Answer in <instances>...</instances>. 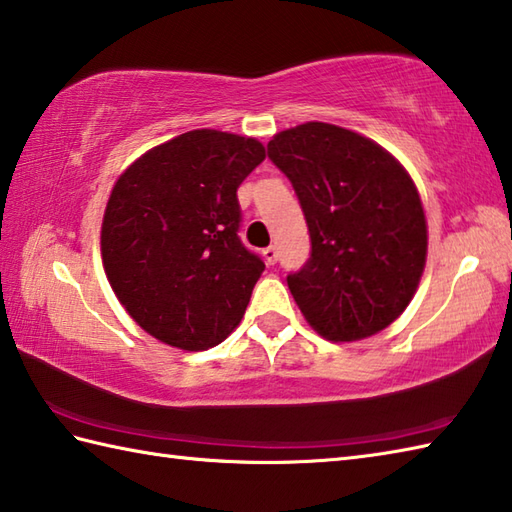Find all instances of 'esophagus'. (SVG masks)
Segmentation results:
<instances>
[{
	"mask_svg": "<svg viewBox=\"0 0 512 512\" xmlns=\"http://www.w3.org/2000/svg\"><path fill=\"white\" fill-rule=\"evenodd\" d=\"M263 256L267 260V265H274L276 260H278V249L274 245H269L267 249H263Z\"/></svg>",
	"mask_w": 512,
	"mask_h": 512,
	"instance_id": "esophagus-1",
	"label": "esophagus"
}]
</instances>
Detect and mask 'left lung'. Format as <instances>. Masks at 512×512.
<instances>
[{
  "label": "left lung",
  "mask_w": 512,
  "mask_h": 512,
  "mask_svg": "<svg viewBox=\"0 0 512 512\" xmlns=\"http://www.w3.org/2000/svg\"><path fill=\"white\" fill-rule=\"evenodd\" d=\"M267 154L294 185L309 227V260L287 276L302 316L336 342L389 327L426 263L411 176L378 143L320 121L278 132Z\"/></svg>",
  "instance_id": "1"
}]
</instances>
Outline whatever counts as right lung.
Masks as SVG:
<instances>
[{
	"label": "right lung",
	"instance_id": "right-lung-1",
	"mask_svg": "<svg viewBox=\"0 0 512 512\" xmlns=\"http://www.w3.org/2000/svg\"><path fill=\"white\" fill-rule=\"evenodd\" d=\"M263 143L192 130L145 152L114 183L101 225L110 285L141 329L203 351L241 322L265 263L238 238L236 190Z\"/></svg>",
	"mask_w": 512,
	"mask_h": 512
}]
</instances>
